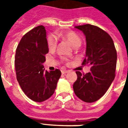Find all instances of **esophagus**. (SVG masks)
Wrapping results in <instances>:
<instances>
[{"instance_id":"1","label":"esophagus","mask_w":128,"mask_h":128,"mask_svg":"<svg viewBox=\"0 0 128 128\" xmlns=\"http://www.w3.org/2000/svg\"><path fill=\"white\" fill-rule=\"evenodd\" d=\"M68 72V71L66 70H62V74H66V73H67Z\"/></svg>"}]
</instances>
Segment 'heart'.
Returning a JSON list of instances; mask_svg holds the SVG:
<instances>
[{
	"instance_id": "1",
	"label": "heart",
	"mask_w": 128,
	"mask_h": 128,
	"mask_svg": "<svg viewBox=\"0 0 128 128\" xmlns=\"http://www.w3.org/2000/svg\"><path fill=\"white\" fill-rule=\"evenodd\" d=\"M57 37H61L67 40L73 47H79L82 44V40L80 37L74 32H67L63 34H56V36L49 35L47 38V44L48 48L50 50L56 49L58 44Z\"/></svg>"
}]
</instances>
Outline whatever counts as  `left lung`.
<instances>
[{
    "mask_svg": "<svg viewBox=\"0 0 128 128\" xmlns=\"http://www.w3.org/2000/svg\"><path fill=\"white\" fill-rule=\"evenodd\" d=\"M75 28L86 37V58L82 64L90 66V71L86 74L76 71L73 90L81 100L92 103L106 92L115 78L116 50L112 38L98 26L86 24Z\"/></svg>",
    "mask_w": 128,
    "mask_h": 128,
    "instance_id": "obj_1",
    "label": "left lung"
}]
</instances>
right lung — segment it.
Returning <instances> with one entry per match:
<instances>
[{
	"instance_id": "1",
	"label": "right lung",
	"mask_w": 128,
	"mask_h": 128,
	"mask_svg": "<svg viewBox=\"0 0 128 128\" xmlns=\"http://www.w3.org/2000/svg\"><path fill=\"white\" fill-rule=\"evenodd\" d=\"M48 53L46 32L42 25L24 36L17 46L15 56L16 78L29 99L42 102L53 95L61 71L44 70L43 63Z\"/></svg>"
}]
</instances>
